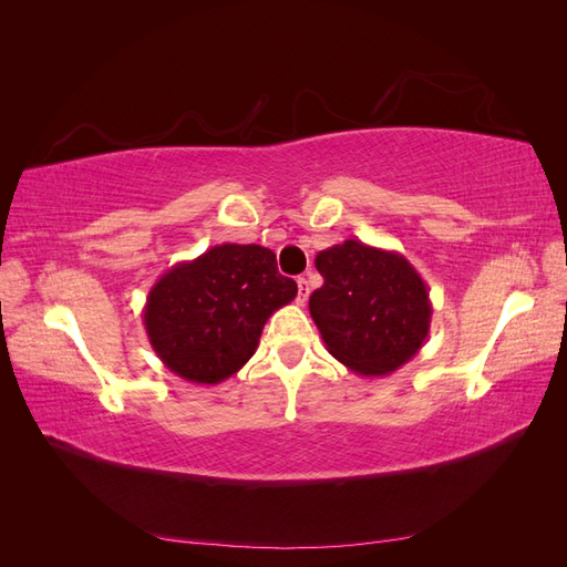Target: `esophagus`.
I'll return each instance as SVG.
<instances>
[{
	"label": "esophagus",
	"mask_w": 567,
	"mask_h": 567,
	"mask_svg": "<svg viewBox=\"0 0 567 567\" xmlns=\"http://www.w3.org/2000/svg\"><path fill=\"white\" fill-rule=\"evenodd\" d=\"M307 298H310V281L305 277H298V302L305 305Z\"/></svg>",
	"instance_id": "esophagus-1"
}]
</instances>
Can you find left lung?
Instances as JSON below:
<instances>
[{"label": "left lung", "instance_id": "1", "mask_svg": "<svg viewBox=\"0 0 567 567\" xmlns=\"http://www.w3.org/2000/svg\"><path fill=\"white\" fill-rule=\"evenodd\" d=\"M315 265L323 286L310 296V315L340 364L388 375L423 348L433 305L404 255L350 238L317 252Z\"/></svg>", "mask_w": 567, "mask_h": 567}]
</instances>
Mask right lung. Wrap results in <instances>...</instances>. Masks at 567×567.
I'll list each match as a JSON object with an SVG mask.
<instances>
[{"instance_id":"right-lung-1","label":"right lung","mask_w":567,"mask_h":567,"mask_svg":"<svg viewBox=\"0 0 567 567\" xmlns=\"http://www.w3.org/2000/svg\"><path fill=\"white\" fill-rule=\"evenodd\" d=\"M298 296L262 246L221 244L153 284L144 307L151 348L184 381L217 385L255 354L267 319Z\"/></svg>"}]
</instances>
